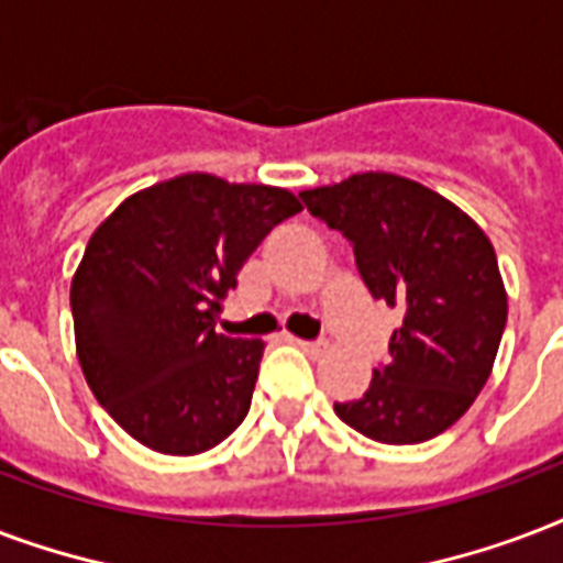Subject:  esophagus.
I'll return each instance as SVG.
<instances>
[{"label":"esophagus","mask_w":563,"mask_h":563,"mask_svg":"<svg viewBox=\"0 0 563 563\" xmlns=\"http://www.w3.org/2000/svg\"><path fill=\"white\" fill-rule=\"evenodd\" d=\"M294 343L299 350L308 352V355H325V352H329V343L325 341H299V338H296Z\"/></svg>","instance_id":"esophagus-1"}]
</instances>
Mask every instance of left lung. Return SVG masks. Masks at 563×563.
Returning <instances> with one entry per match:
<instances>
[{
	"mask_svg": "<svg viewBox=\"0 0 563 563\" xmlns=\"http://www.w3.org/2000/svg\"><path fill=\"white\" fill-rule=\"evenodd\" d=\"M299 196L350 238L369 294L402 311L390 361L334 411L390 446L438 438L476 402L503 341L508 294L494 243L446 196L396 173H355Z\"/></svg>",
	"mask_w": 563,
	"mask_h": 563,
	"instance_id": "obj_1",
	"label": "left lung"
}]
</instances>
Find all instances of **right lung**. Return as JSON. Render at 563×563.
I'll return each instance as SVG.
<instances>
[{"instance_id": "right-lung-1", "label": "right lung", "mask_w": 563, "mask_h": 563, "mask_svg": "<svg viewBox=\"0 0 563 563\" xmlns=\"http://www.w3.org/2000/svg\"><path fill=\"white\" fill-rule=\"evenodd\" d=\"M290 190L181 173L117 205L90 234L73 285L76 355L102 408L161 455H199L250 413L264 341L213 331L238 273Z\"/></svg>"}]
</instances>
